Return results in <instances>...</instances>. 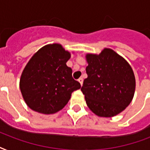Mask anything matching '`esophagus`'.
Returning <instances> with one entry per match:
<instances>
[{"label": "esophagus", "instance_id": "34e87169", "mask_svg": "<svg viewBox=\"0 0 150 150\" xmlns=\"http://www.w3.org/2000/svg\"><path fill=\"white\" fill-rule=\"evenodd\" d=\"M79 83L81 84V86H82V84H83V79H82V78H79Z\"/></svg>", "mask_w": 150, "mask_h": 150}]
</instances>
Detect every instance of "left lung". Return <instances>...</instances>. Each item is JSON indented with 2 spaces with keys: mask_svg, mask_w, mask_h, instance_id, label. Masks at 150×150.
I'll list each match as a JSON object with an SVG mask.
<instances>
[{
  "mask_svg": "<svg viewBox=\"0 0 150 150\" xmlns=\"http://www.w3.org/2000/svg\"><path fill=\"white\" fill-rule=\"evenodd\" d=\"M88 77L81 90L89 108L99 117H111L130 104L135 78L130 64L109 48L100 54H87Z\"/></svg>",
  "mask_w": 150,
  "mask_h": 150,
  "instance_id": "8db88e82",
  "label": "left lung"
}]
</instances>
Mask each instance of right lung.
Returning <instances> with one entry per match:
<instances>
[{"mask_svg": "<svg viewBox=\"0 0 150 150\" xmlns=\"http://www.w3.org/2000/svg\"><path fill=\"white\" fill-rule=\"evenodd\" d=\"M70 57V53L58 43L44 46L32 57L19 82L29 108L41 114H54L68 103L72 92L81 88L66 64Z\"/></svg>", "mask_w": 150, "mask_h": 150, "instance_id": "add662e5", "label": "right lung"}]
</instances>
